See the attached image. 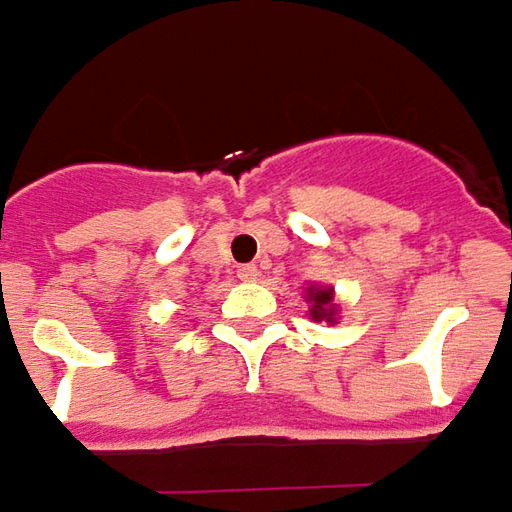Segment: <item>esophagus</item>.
Wrapping results in <instances>:
<instances>
[{"instance_id": "1", "label": "esophagus", "mask_w": 512, "mask_h": 512, "mask_svg": "<svg viewBox=\"0 0 512 512\" xmlns=\"http://www.w3.org/2000/svg\"><path fill=\"white\" fill-rule=\"evenodd\" d=\"M238 277H241L243 283H255L257 277H260V269H257L255 263H249V266H241V269H238Z\"/></svg>"}]
</instances>
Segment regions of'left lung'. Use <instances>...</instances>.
Here are the masks:
<instances>
[{
	"instance_id": "8db88e82",
	"label": "left lung",
	"mask_w": 512,
	"mask_h": 512,
	"mask_svg": "<svg viewBox=\"0 0 512 512\" xmlns=\"http://www.w3.org/2000/svg\"><path fill=\"white\" fill-rule=\"evenodd\" d=\"M308 302H311V319L336 325L333 288H325V285H311V288H308Z\"/></svg>"
}]
</instances>
